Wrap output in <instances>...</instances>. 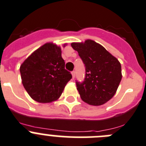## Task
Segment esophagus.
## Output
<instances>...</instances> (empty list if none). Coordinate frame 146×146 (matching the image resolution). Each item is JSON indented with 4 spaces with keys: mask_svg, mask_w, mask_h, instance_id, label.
Returning a JSON list of instances; mask_svg holds the SVG:
<instances>
[{
    "mask_svg": "<svg viewBox=\"0 0 146 146\" xmlns=\"http://www.w3.org/2000/svg\"><path fill=\"white\" fill-rule=\"evenodd\" d=\"M72 76H73V79H74V78H75V76H76V72L75 71H73L72 72Z\"/></svg>",
    "mask_w": 146,
    "mask_h": 146,
    "instance_id": "obj_1",
    "label": "esophagus"
}]
</instances>
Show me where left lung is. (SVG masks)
Wrapping results in <instances>:
<instances>
[{
  "label": "left lung",
  "instance_id": "1",
  "mask_svg": "<svg viewBox=\"0 0 146 146\" xmlns=\"http://www.w3.org/2000/svg\"><path fill=\"white\" fill-rule=\"evenodd\" d=\"M86 68L83 83L76 81L77 90L84 102L91 106H101L115 94L122 78L119 60L102 45L90 39L72 43Z\"/></svg>",
  "mask_w": 146,
  "mask_h": 146
}]
</instances>
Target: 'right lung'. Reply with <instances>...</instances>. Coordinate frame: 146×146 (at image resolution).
I'll list each match as a JSON object with an SVG mask.
<instances>
[{
    "mask_svg": "<svg viewBox=\"0 0 146 146\" xmlns=\"http://www.w3.org/2000/svg\"><path fill=\"white\" fill-rule=\"evenodd\" d=\"M19 70L27 92L33 100L40 103L59 99L72 78L70 72L65 69L61 47L52 42L34 51L22 62Z\"/></svg>",
    "mask_w": 146,
    "mask_h": 146,
    "instance_id": "right-lung-1",
    "label": "right lung"
}]
</instances>
